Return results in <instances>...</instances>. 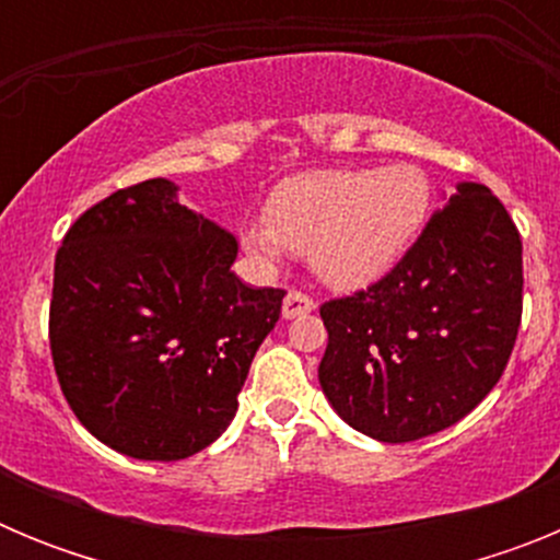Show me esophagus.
Returning a JSON list of instances; mask_svg holds the SVG:
<instances>
[{"label": "esophagus", "mask_w": 560, "mask_h": 560, "mask_svg": "<svg viewBox=\"0 0 560 560\" xmlns=\"http://www.w3.org/2000/svg\"><path fill=\"white\" fill-rule=\"evenodd\" d=\"M316 308V303L311 300L308 294H303V291H289L283 300V316L285 319H294V316H303V314H311V311Z\"/></svg>", "instance_id": "esophagus-1"}]
</instances>
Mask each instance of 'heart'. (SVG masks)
<instances>
[{"instance_id": "obj_1", "label": "heart", "mask_w": 560, "mask_h": 560, "mask_svg": "<svg viewBox=\"0 0 560 560\" xmlns=\"http://www.w3.org/2000/svg\"><path fill=\"white\" fill-rule=\"evenodd\" d=\"M432 210V185L415 165L378 171H314L283 182L266 205V224L244 232L260 260L305 252L319 280L359 289L387 275L418 241Z\"/></svg>"}]
</instances>
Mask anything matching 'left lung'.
<instances>
[{
  "label": "left lung",
  "instance_id": "8db88e82",
  "mask_svg": "<svg viewBox=\"0 0 560 560\" xmlns=\"http://www.w3.org/2000/svg\"><path fill=\"white\" fill-rule=\"evenodd\" d=\"M522 237L485 185L459 182L393 271L319 308V384L355 432L409 443L497 387L522 323Z\"/></svg>",
  "mask_w": 560,
  "mask_h": 560
}]
</instances>
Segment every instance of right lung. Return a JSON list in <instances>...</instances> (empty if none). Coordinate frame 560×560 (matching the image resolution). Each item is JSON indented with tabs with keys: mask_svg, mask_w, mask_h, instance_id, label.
Here are the masks:
<instances>
[{
	"mask_svg": "<svg viewBox=\"0 0 560 560\" xmlns=\"http://www.w3.org/2000/svg\"><path fill=\"white\" fill-rule=\"evenodd\" d=\"M148 179L89 207L56 255L49 350L75 418L133 459L219 440L283 289L230 271L237 241Z\"/></svg>",
	"mask_w": 560,
	"mask_h": 560,
	"instance_id": "obj_1",
	"label": "right lung"
}]
</instances>
